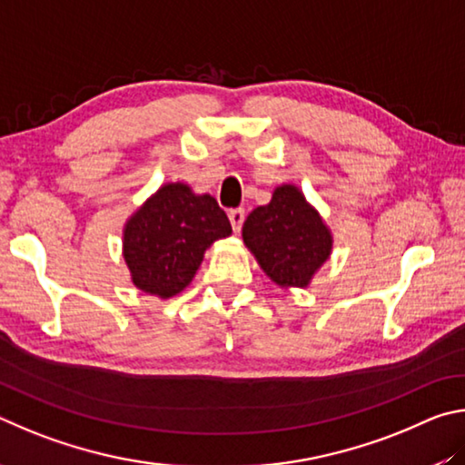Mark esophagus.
<instances>
[{"label": "esophagus", "mask_w": 465, "mask_h": 465, "mask_svg": "<svg viewBox=\"0 0 465 465\" xmlns=\"http://www.w3.org/2000/svg\"><path fill=\"white\" fill-rule=\"evenodd\" d=\"M228 220H231L232 231H234V232H239V231H241V226H242V223H245V210H242V208H234V210H231V212H228Z\"/></svg>", "instance_id": "34e87169"}]
</instances>
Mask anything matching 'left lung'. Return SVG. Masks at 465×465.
Returning <instances> with one entry per match:
<instances>
[{
	"instance_id": "obj_1",
	"label": "left lung",
	"mask_w": 465,
	"mask_h": 465,
	"mask_svg": "<svg viewBox=\"0 0 465 465\" xmlns=\"http://www.w3.org/2000/svg\"><path fill=\"white\" fill-rule=\"evenodd\" d=\"M242 242L280 288H308L332 253V232L296 185L273 190L242 224Z\"/></svg>"
}]
</instances>
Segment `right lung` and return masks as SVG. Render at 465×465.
<instances>
[{
  "label": "right lung",
  "mask_w": 465,
  "mask_h": 465,
  "mask_svg": "<svg viewBox=\"0 0 465 465\" xmlns=\"http://www.w3.org/2000/svg\"><path fill=\"white\" fill-rule=\"evenodd\" d=\"M231 232L210 193H195L183 182L165 183L126 220L122 257L138 290L167 300L190 286L206 249Z\"/></svg>",
  "instance_id": "1"
}]
</instances>
